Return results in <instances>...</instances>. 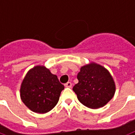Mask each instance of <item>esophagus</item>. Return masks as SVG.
Returning a JSON list of instances; mask_svg holds the SVG:
<instances>
[{
  "label": "esophagus",
  "instance_id": "obj_1",
  "mask_svg": "<svg viewBox=\"0 0 135 135\" xmlns=\"http://www.w3.org/2000/svg\"><path fill=\"white\" fill-rule=\"evenodd\" d=\"M64 86L66 87V88H71V86H72V84H71V82H68L67 83H66V84H65Z\"/></svg>",
  "mask_w": 135,
  "mask_h": 135
}]
</instances>
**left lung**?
<instances>
[{
	"label": "left lung",
	"instance_id": "obj_1",
	"mask_svg": "<svg viewBox=\"0 0 135 135\" xmlns=\"http://www.w3.org/2000/svg\"><path fill=\"white\" fill-rule=\"evenodd\" d=\"M79 82L74 86L79 101L93 109L103 107L115 94L116 85L107 69L95 62L80 68Z\"/></svg>",
	"mask_w": 135,
	"mask_h": 135
}]
</instances>
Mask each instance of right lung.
Instances as JSON below:
<instances>
[{"instance_id": "add662e5", "label": "right lung", "mask_w": 135, "mask_h": 135, "mask_svg": "<svg viewBox=\"0 0 135 135\" xmlns=\"http://www.w3.org/2000/svg\"><path fill=\"white\" fill-rule=\"evenodd\" d=\"M64 89L56 75L45 66L38 65L25 75L20 88V97L32 111L45 113L56 106Z\"/></svg>"}]
</instances>
